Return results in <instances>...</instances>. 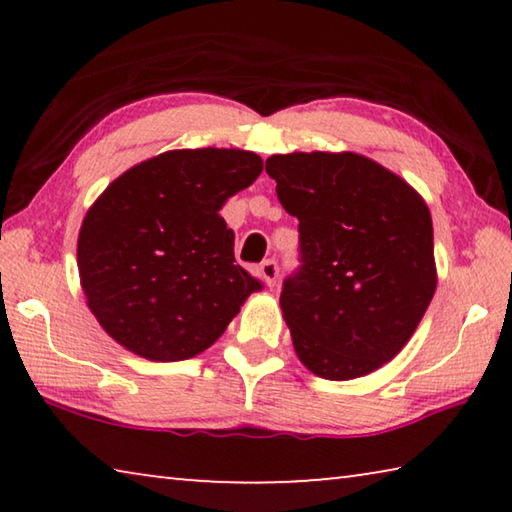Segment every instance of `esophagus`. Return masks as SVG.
I'll return each instance as SVG.
<instances>
[{"label": "esophagus", "mask_w": 512, "mask_h": 512, "mask_svg": "<svg viewBox=\"0 0 512 512\" xmlns=\"http://www.w3.org/2000/svg\"><path fill=\"white\" fill-rule=\"evenodd\" d=\"M259 275H262V280L266 287H275L277 282V275H280V268L273 262V259H266V262L259 266Z\"/></svg>", "instance_id": "34e87169"}]
</instances>
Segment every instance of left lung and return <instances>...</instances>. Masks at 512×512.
<instances>
[{
  "instance_id": "obj_1",
  "label": "left lung",
  "mask_w": 512,
  "mask_h": 512,
  "mask_svg": "<svg viewBox=\"0 0 512 512\" xmlns=\"http://www.w3.org/2000/svg\"><path fill=\"white\" fill-rule=\"evenodd\" d=\"M266 173L300 221V271L280 305L302 366L332 381L379 370L418 329L436 293L424 198L366 155H271Z\"/></svg>"
}]
</instances>
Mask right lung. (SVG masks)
<instances>
[{
	"label": "right lung",
	"mask_w": 512,
	"mask_h": 512,
	"mask_svg": "<svg viewBox=\"0 0 512 512\" xmlns=\"http://www.w3.org/2000/svg\"><path fill=\"white\" fill-rule=\"evenodd\" d=\"M264 162L241 149H178L135 164L85 214L76 262L88 307L126 350L183 361L210 348L262 284L235 264L219 214Z\"/></svg>",
	"instance_id": "right-lung-1"
}]
</instances>
